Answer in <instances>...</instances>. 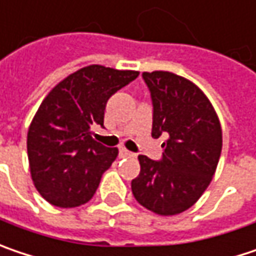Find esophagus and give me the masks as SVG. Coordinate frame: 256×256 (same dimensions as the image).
Wrapping results in <instances>:
<instances>
[{
  "label": "esophagus",
  "mask_w": 256,
  "mask_h": 256,
  "mask_svg": "<svg viewBox=\"0 0 256 256\" xmlns=\"http://www.w3.org/2000/svg\"><path fill=\"white\" fill-rule=\"evenodd\" d=\"M120 156H123V158H128V156H133V154L128 150L126 148H120Z\"/></svg>",
  "instance_id": "obj_1"
}]
</instances>
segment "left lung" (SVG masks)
<instances>
[{
  "instance_id": "1",
  "label": "left lung",
  "mask_w": 256,
  "mask_h": 256,
  "mask_svg": "<svg viewBox=\"0 0 256 256\" xmlns=\"http://www.w3.org/2000/svg\"><path fill=\"white\" fill-rule=\"evenodd\" d=\"M154 104L152 138L165 134L162 159L139 155L132 181L138 203L159 216H175L203 196L222 154V128L214 107L190 80L166 70L143 72Z\"/></svg>"
}]
</instances>
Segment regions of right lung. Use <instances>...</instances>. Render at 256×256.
<instances>
[{
	"label": "right lung",
	"mask_w": 256,
	"mask_h": 256,
	"mask_svg": "<svg viewBox=\"0 0 256 256\" xmlns=\"http://www.w3.org/2000/svg\"><path fill=\"white\" fill-rule=\"evenodd\" d=\"M138 76V70L90 65L42 101L27 133V155L34 187L46 202L72 208L92 198L118 149L96 142L91 128L104 124L108 98Z\"/></svg>",
	"instance_id": "obj_1"
}]
</instances>
